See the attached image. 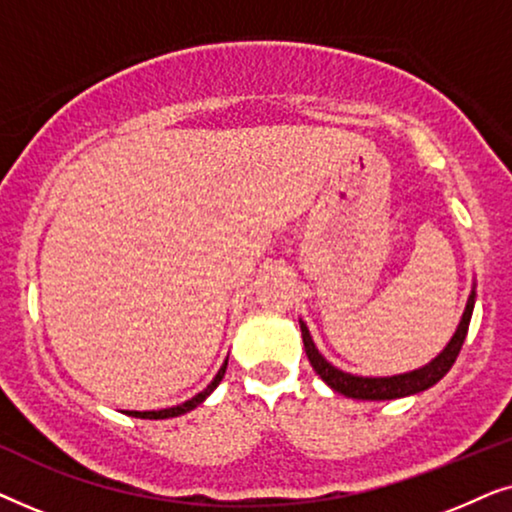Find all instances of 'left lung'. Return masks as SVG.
Returning a JSON list of instances; mask_svg holds the SVG:
<instances>
[{
  "instance_id": "obj_1",
  "label": "left lung",
  "mask_w": 512,
  "mask_h": 512,
  "mask_svg": "<svg viewBox=\"0 0 512 512\" xmlns=\"http://www.w3.org/2000/svg\"><path fill=\"white\" fill-rule=\"evenodd\" d=\"M473 303H475V293H471V298H468L466 312H464V317H461L457 333H454L450 345L443 349V354L436 356L429 366L412 370V373L394 375V377H356V375L342 373V370L331 366V363H328L324 356L319 354V349L314 347L307 326L300 324V331H303L305 354H307V359H310L312 368L317 370V375L321 377V380H324L333 391L345 394L349 398H361V401H391V398L419 394V391L429 389L436 382L443 380V377L447 375V370H450L454 366V361H457L461 345H464V340H466L468 324H471Z\"/></svg>"
}]
</instances>
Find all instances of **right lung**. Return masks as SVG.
I'll return each instance as SVG.
<instances>
[{
	"mask_svg": "<svg viewBox=\"0 0 512 512\" xmlns=\"http://www.w3.org/2000/svg\"><path fill=\"white\" fill-rule=\"evenodd\" d=\"M226 366L228 363H223V368L219 370V373H216V377L212 380V384H209V387L205 389V391H200L198 396H193L191 401H186V403H181V405H174V408H167V410H153V412H128V415H132V417H139V419H167V417H179V415H184V412H188V410H193L195 405H200L202 401H205V398L212 394V391L219 387V382L223 380V375H226Z\"/></svg>",
	"mask_w": 512,
	"mask_h": 512,
	"instance_id": "1",
	"label": "right lung"
}]
</instances>
